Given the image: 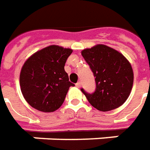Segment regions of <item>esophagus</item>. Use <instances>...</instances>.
Returning a JSON list of instances; mask_svg holds the SVG:
<instances>
[{"label":"esophagus","instance_id":"esophagus-1","mask_svg":"<svg viewBox=\"0 0 150 150\" xmlns=\"http://www.w3.org/2000/svg\"><path fill=\"white\" fill-rule=\"evenodd\" d=\"M75 85H76V87H78V88H80V85H81V82H80V81H79V82H77V83L75 84Z\"/></svg>","mask_w":150,"mask_h":150}]
</instances>
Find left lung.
Here are the masks:
<instances>
[{"label": "left lung", "mask_w": 150, "mask_h": 150, "mask_svg": "<svg viewBox=\"0 0 150 150\" xmlns=\"http://www.w3.org/2000/svg\"><path fill=\"white\" fill-rule=\"evenodd\" d=\"M81 54L96 77V91L81 89L91 105L98 110L110 111L121 106L130 95L134 73L129 60L119 51L105 45L85 49Z\"/></svg>", "instance_id": "obj_1"}]
</instances>
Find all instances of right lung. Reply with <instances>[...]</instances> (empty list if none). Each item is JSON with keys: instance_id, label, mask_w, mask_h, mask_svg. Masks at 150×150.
Listing matches in <instances>:
<instances>
[{"instance_id": "obj_1", "label": "right lung", "mask_w": 150, "mask_h": 150, "mask_svg": "<svg viewBox=\"0 0 150 150\" xmlns=\"http://www.w3.org/2000/svg\"><path fill=\"white\" fill-rule=\"evenodd\" d=\"M72 50L50 45L25 60L20 74L21 91L29 105L37 110L53 112L65 100L70 86L65 71L66 59Z\"/></svg>"}]
</instances>
